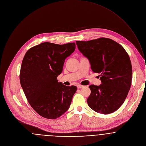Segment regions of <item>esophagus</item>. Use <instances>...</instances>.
<instances>
[{"label": "esophagus", "instance_id": "esophagus-1", "mask_svg": "<svg viewBox=\"0 0 146 146\" xmlns=\"http://www.w3.org/2000/svg\"><path fill=\"white\" fill-rule=\"evenodd\" d=\"M77 87H78V88H84V86H82V85H78V86H77Z\"/></svg>", "mask_w": 146, "mask_h": 146}]
</instances>
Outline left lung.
Here are the masks:
<instances>
[{
  "mask_svg": "<svg viewBox=\"0 0 146 146\" xmlns=\"http://www.w3.org/2000/svg\"><path fill=\"white\" fill-rule=\"evenodd\" d=\"M79 50L88 59L94 72L100 75L101 84L90 85L88 106L97 113L108 114L124 102L130 89L132 66L124 48L108 38L76 41Z\"/></svg>",
  "mask_w": 146,
  "mask_h": 146,
  "instance_id": "obj_1",
  "label": "left lung"
}]
</instances>
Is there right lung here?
<instances>
[{"mask_svg":"<svg viewBox=\"0 0 146 146\" xmlns=\"http://www.w3.org/2000/svg\"><path fill=\"white\" fill-rule=\"evenodd\" d=\"M76 48L75 43L63 45L44 42L29 49L22 61L20 81L29 104L41 116L56 119L69 108L76 86L58 82L66 58Z\"/></svg>","mask_w":146,"mask_h":146,"instance_id":"1","label":"right lung"}]
</instances>
